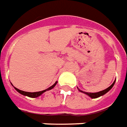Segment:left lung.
<instances>
[{
	"label": "left lung",
	"instance_id": "1",
	"mask_svg": "<svg viewBox=\"0 0 127 127\" xmlns=\"http://www.w3.org/2000/svg\"><path fill=\"white\" fill-rule=\"evenodd\" d=\"M115 81H114V83L110 85L109 88H107V89H105V90H102V91H100V92H97V93H86V92H83V91L79 90V89H78V90L82 92V93H85L86 95H88L89 97H90L91 98H97V97H99L102 96V95H105V93H107L108 91H110V90L112 89V88L113 87V85H115Z\"/></svg>",
	"mask_w": 127,
	"mask_h": 127
}]
</instances>
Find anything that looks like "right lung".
I'll list each match as a JSON object with an SVG mask.
<instances>
[{
	"label": "right lung",
	"instance_id": "obj_1",
	"mask_svg": "<svg viewBox=\"0 0 127 127\" xmlns=\"http://www.w3.org/2000/svg\"><path fill=\"white\" fill-rule=\"evenodd\" d=\"M56 83H57V81H56V83L54 84L53 85H51V87H49V88H47L46 90H42V91H39V92H34V93H30V92H25V91H22V90H19V89H17L16 88H15V89L17 90L18 93H20V94H22L23 95H25V96H28V97H39V96H40V95H42V93H44V92H46L47 90H49L52 89V88H54V87L56 85Z\"/></svg>",
	"mask_w": 127,
	"mask_h": 127
}]
</instances>
